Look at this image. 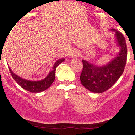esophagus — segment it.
<instances>
[{
    "mask_svg": "<svg viewBox=\"0 0 135 135\" xmlns=\"http://www.w3.org/2000/svg\"><path fill=\"white\" fill-rule=\"evenodd\" d=\"M77 55H79V52H77V51L73 50V51H72L71 52H70V56L71 57V58H73V57L76 56H77Z\"/></svg>",
    "mask_w": 135,
    "mask_h": 135,
    "instance_id": "1",
    "label": "esophagus"
}]
</instances>
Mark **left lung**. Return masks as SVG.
Masks as SVG:
<instances>
[{
    "label": "left lung",
    "instance_id": "left-lung-1",
    "mask_svg": "<svg viewBox=\"0 0 135 135\" xmlns=\"http://www.w3.org/2000/svg\"><path fill=\"white\" fill-rule=\"evenodd\" d=\"M116 31V41L120 51L111 62L105 66L93 65L82 60L83 69L80 79L82 85L91 92L102 93L114 84L122 75L127 62V48L126 41L122 33Z\"/></svg>",
    "mask_w": 135,
    "mask_h": 135
}]
</instances>
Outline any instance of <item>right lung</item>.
Here are the masks:
<instances>
[{"label": "right lung", "instance_id": "1", "mask_svg": "<svg viewBox=\"0 0 135 135\" xmlns=\"http://www.w3.org/2000/svg\"><path fill=\"white\" fill-rule=\"evenodd\" d=\"M64 60H65V59H61L57 60L53 66V70L50 72L48 76L43 80L38 81H27V80L21 78L17 75H15L10 68H9V70H10L11 74L15 81H16L23 89L30 92H32V93H38V92L43 91L47 89L52 84V83L55 79L56 69Z\"/></svg>", "mask_w": 135, "mask_h": 135}]
</instances>
